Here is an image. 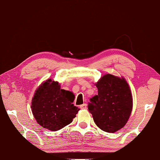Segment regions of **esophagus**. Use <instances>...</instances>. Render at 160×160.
<instances>
[{
    "instance_id": "obj_1",
    "label": "esophagus",
    "mask_w": 160,
    "mask_h": 160,
    "mask_svg": "<svg viewBox=\"0 0 160 160\" xmlns=\"http://www.w3.org/2000/svg\"><path fill=\"white\" fill-rule=\"evenodd\" d=\"M81 109H86L87 108V104L86 103H83L81 105V106H80Z\"/></svg>"
}]
</instances>
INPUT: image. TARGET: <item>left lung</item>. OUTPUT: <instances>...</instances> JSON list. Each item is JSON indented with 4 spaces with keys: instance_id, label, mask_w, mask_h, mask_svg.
<instances>
[{
    "instance_id": "obj_1",
    "label": "left lung",
    "mask_w": 160,
    "mask_h": 160,
    "mask_svg": "<svg viewBox=\"0 0 160 160\" xmlns=\"http://www.w3.org/2000/svg\"><path fill=\"white\" fill-rule=\"evenodd\" d=\"M98 95L90 98L88 111L101 130L115 133L127 123L132 113L133 98L124 78L106 74L95 83Z\"/></svg>"
}]
</instances>
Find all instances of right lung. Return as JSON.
<instances>
[{
	"mask_svg": "<svg viewBox=\"0 0 160 160\" xmlns=\"http://www.w3.org/2000/svg\"><path fill=\"white\" fill-rule=\"evenodd\" d=\"M74 99L72 92L61 89L58 82L48 79L37 88L31 108L40 126L58 131L70 124L80 110L72 104Z\"/></svg>",
	"mask_w": 160,
	"mask_h": 160,
	"instance_id": "1",
	"label": "right lung"
}]
</instances>
